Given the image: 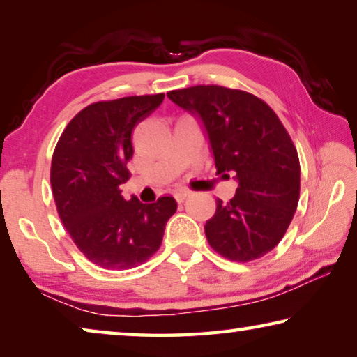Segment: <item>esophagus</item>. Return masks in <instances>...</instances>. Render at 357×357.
<instances>
[{
  "label": "esophagus",
  "instance_id": "34e87169",
  "mask_svg": "<svg viewBox=\"0 0 357 357\" xmlns=\"http://www.w3.org/2000/svg\"><path fill=\"white\" fill-rule=\"evenodd\" d=\"M189 195H190V192L189 190H184V189L174 192V198H176L178 203H183Z\"/></svg>",
  "mask_w": 357,
  "mask_h": 357
}]
</instances>
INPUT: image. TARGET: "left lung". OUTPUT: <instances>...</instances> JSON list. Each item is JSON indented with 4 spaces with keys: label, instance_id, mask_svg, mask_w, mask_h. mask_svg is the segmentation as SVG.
<instances>
[{
    "label": "left lung",
    "instance_id": "obj_1",
    "mask_svg": "<svg viewBox=\"0 0 357 357\" xmlns=\"http://www.w3.org/2000/svg\"><path fill=\"white\" fill-rule=\"evenodd\" d=\"M167 96L200 119L217 173H233L238 181L234 197L217 200L204 225L209 245L233 261L266 255L282 241L299 202V157L280 119L261 99L239 89L202 84Z\"/></svg>",
    "mask_w": 357,
    "mask_h": 357
}]
</instances>
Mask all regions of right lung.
<instances>
[{"label": "right lung", "instance_id": "obj_1", "mask_svg": "<svg viewBox=\"0 0 357 357\" xmlns=\"http://www.w3.org/2000/svg\"><path fill=\"white\" fill-rule=\"evenodd\" d=\"M164 98L132 96L88 105L53 153L50 183L59 219L83 255L104 269H132L149 259L176 213L173 197L144 204L124 200L119 190L129 179L132 132Z\"/></svg>", "mask_w": 357, "mask_h": 357}]
</instances>
